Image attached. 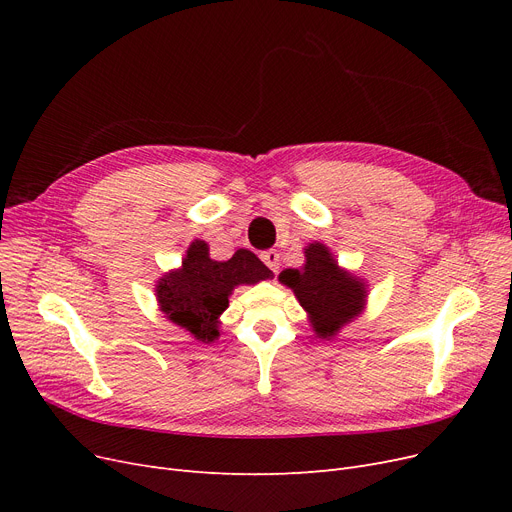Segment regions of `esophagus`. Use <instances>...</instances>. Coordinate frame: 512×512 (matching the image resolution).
I'll return each instance as SVG.
<instances>
[{
    "label": "esophagus",
    "mask_w": 512,
    "mask_h": 512,
    "mask_svg": "<svg viewBox=\"0 0 512 512\" xmlns=\"http://www.w3.org/2000/svg\"><path fill=\"white\" fill-rule=\"evenodd\" d=\"M261 261L270 267L274 274H278V265H280V253L278 251H265L261 253Z\"/></svg>",
    "instance_id": "34e87169"
}]
</instances>
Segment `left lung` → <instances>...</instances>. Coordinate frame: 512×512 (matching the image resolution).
Segmentation results:
<instances>
[{
	"label": "left lung",
	"instance_id": "8db88e82",
	"mask_svg": "<svg viewBox=\"0 0 512 512\" xmlns=\"http://www.w3.org/2000/svg\"><path fill=\"white\" fill-rule=\"evenodd\" d=\"M280 284L288 286L307 311L309 326L321 340H332L367 307V282L344 270L324 242H309L305 263L280 272Z\"/></svg>",
	"mask_w": 512,
	"mask_h": 512
}]
</instances>
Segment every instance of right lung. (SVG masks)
<instances>
[{
    "label": "right lung",
    "mask_w": 512,
    "mask_h": 512,
    "mask_svg": "<svg viewBox=\"0 0 512 512\" xmlns=\"http://www.w3.org/2000/svg\"><path fill=\"white\" fill-rule=\"evenodd\" d=\"M272 278V270L255 253L238 249L228 261H215L209 257L207 242L197 238L188 245L182 265L157 280L155 299L174 326L211 344L220 338V317L228 309L232 290Z\"/></svg>",
    "instance_id": "right-lung-1"
}]
</instances>
